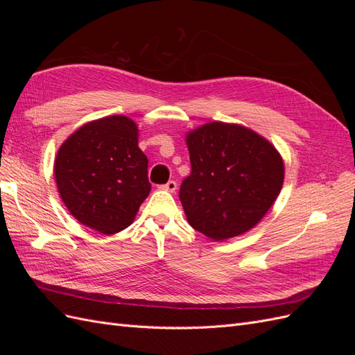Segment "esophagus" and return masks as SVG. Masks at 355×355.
<instances>
[{"instance_id":"1","label":"esophagus","mask_w":355,"mask_h":355,"mask_svg":"<svg viewBox=\"0 0 355 355\" xmlns=\"http://www.w3.org/2000/svg\"><path fill=\"white\" fill-rule=\"evenodd\" d=\"M161 189H164V191H168V192H175L176 191V188H178V184L175 180H168L166 185H161L159 187Z\"/></svg>"}]
</instances>
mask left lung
Returning a JSON list of instances; mask_svg holds the SVG:
<instances>
[{"label": "left lung", "mask_w": 355, "mask_h": 355, "mask_svg": "<svg viewBox=\"0 0 355 355\" xmlns=\"http://www.w3.org/2000/svg\"><path fill=\"white\" fill-rule=\"evenodd\" d=\"M191 175L179 198L194 230L213 241L244 234L265 216L283 188L275 146L240 124L211 121L187 133Z\"/></svg>", "instance_id": "1"}]
</instances>
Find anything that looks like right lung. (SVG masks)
Wrapping results in <instances>:
<instances>
[{
	"mask_svg": "<svg viewBox=\"0 0 355 355\" xmlns=\"http://www.w3.org/2000/svg\"><path fill=\"white\" fill-rule=\"evenodd\" d=\"M132 118L89 121L59 148L55 178L62 201L80 223L105 235L125 230L149 196L148 158Z\"/></svg>",
	"mask_w": 355,
	"mask_h": 355,
	"instance_id": "obj_1",
	"label": "right lung"
}]
</instances>
